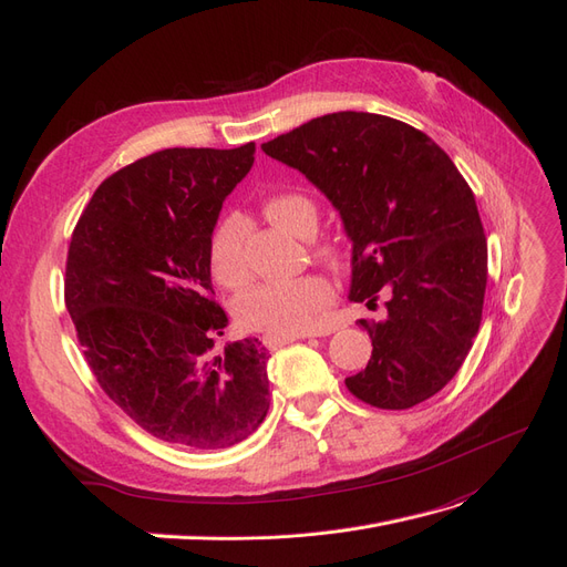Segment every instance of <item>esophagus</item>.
Segmentation results:
<instances>
[{
    "mask_svg": "<svg viewBox=\"0 0 567 567\" xmlns=\"http://www.w3.org/2000/svg\"><path fill=\"white\" fill-rule=\"evenodd\" d=\"M306 337H313V334H295V337H264V343L268 346V349H278V346L291 343V341H297V339H306Z\"/></svg>",
    "mask_w": 567,
    "mask_h": 567,
    "instance_id": "1",
    "label": "esophagus"
}]
</instances>
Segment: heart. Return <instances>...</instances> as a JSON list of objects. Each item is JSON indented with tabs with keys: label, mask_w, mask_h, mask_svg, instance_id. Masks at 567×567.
Here are the masks:
<instances>
[{
	"label": "heart",
	"mask_w": 567,
	"mask_h": 567,
	"mask_svg": "<svg viewBox=\"0 0 567 567\" xmlns=\"http://www.w3.org/2000/svg\"><path fill=\"white\" fill-rule=\"evenodd\" d=\"M264 212L270 221L295 233L301 230L306 216L316 214L313 203L301 193L270 195L264 203ZM245 235L247 226L240 214H226L216 221L207 245V264L218 285L240 287L247 282ZM332 299V282L320 272H306L291 280H270L245 289L243 295H237L233 313L245 330L268 337H295L316 330Z\"/></svg>",
	"instance_id": "1"
}]
</instances>
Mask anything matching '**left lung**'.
Listing matches in <instances>:
<instances>
[{"mask_svg":"<svg viewBox=\"0 0 567 567\" xmlns=\"http://www.w3.org/2000/svg\"><path fill=\"white\" fill-rule=\"evenodd\" d=\"M332 199L353 240L351 301L386 306L358 320L372 358L346 379L358 400L410 410L462 368L483 320L487 240L466 178L414 126L374 113H332L261 145Z\"/></svg>","mask_w":567,"mask_h":567,"instance_id":"8db88e82","label":"left lung"}]
</instances>
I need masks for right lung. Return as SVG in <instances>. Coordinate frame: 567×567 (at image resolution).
Instances as JSON below:
<instances>
[{"label": "right lung", "mask_w": 567, "mask_h": 567, "mask_svg": "<svg viewBox=\"0 0 567 567\" xmlns=\"http://www.w3.org/2000/svg\"><path fill=\"white\" fill-rule=\"evenodd\" d=\"M254 143L167 148L107 176L72 230L65 306L103 393L157 441L221 450L268 412V353L257 339L214 351L228 322L207 264L226 195Z\"/></svg>", "instance_id": "obj_1"}]
</instances>
